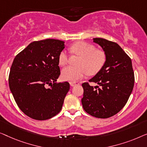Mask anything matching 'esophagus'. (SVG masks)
<instances>
[{"label":"esophagus","instance_id":"1","mask_svg":"<svg viewBox=\"0 0 147 147\" xmlns=\"http://www.w3.org/2000/svg\"><path fill=\"white\" fill-rule=\"evenodd\" d=\"M70 84H71V86H74L75 85H78V84H79V82H70Z\"/></svg>","mask_w":147,"mask_h":147}]
</instances>
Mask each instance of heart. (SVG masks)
Returning a JSON list of instances; mask_svg holds the SVG:
<instances>
[{
    "label": "heart",
    "instance_id": "obj_1",
    "mask_svg": "<svg viewBox=\"0 0 147 147\" xmlns=\"http://www.w3.org/2000/svg\"><path fill=\"white\" fill-rule=\"evenodd\" d=\"M71 53L81 58L78 61V67H68L62 71V78L69 82L81 79L84 76L94 75L105 65L107 55L103 51L98 50L93 45L86 42H78L70 47ZM59 64L65 67L69 62V55L65 51H61L58 57Z\"/></svg>",
    "mask_w": 147,
    "mask_h": 147
}]
</instances>
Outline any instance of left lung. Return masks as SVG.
I'll list each match as a JSON object with an SVG mask.
<instances>
[{"label": "left lung", "mask_w": 147, "mask_h": 147, "mask_svg": "<svg viewBox=\"0 0 147 147\" xmlns=\"http://www.w3.org/2000/svg\"><path fill=\"white\" fill-rule=\"evenodd\" d=\"M93 42L102 47L107 61L89 80L99 86L93 87L88 82L82 84V105L88 114L107 119L119 113L127 102L134 87L135 74L131 58L117 43L102 38H94Z\"/></svg>", "instance_id": "obj_1"}]
</instances>
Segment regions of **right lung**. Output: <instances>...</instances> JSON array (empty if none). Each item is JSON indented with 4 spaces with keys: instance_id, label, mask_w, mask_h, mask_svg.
<instances>
[{
    "instance_id": "add662e5",
    "label": "right lung",
    "mask_w": 147,
    "mask_h": 147,
    "mask_svg": "<svg viewBox=\"0 0 147 147\" xmlns=\"http://www.w3.org/2000/svg\"><path fill=\"white\" fill-rule=\"evenodd\" d=\"M64 43L50 38L34 41L12 62L10 90L19 109L32 119H49L61 111L70 88L68 82H56L61 74L58 57Z\"/></svg>"
}]
</instances>
